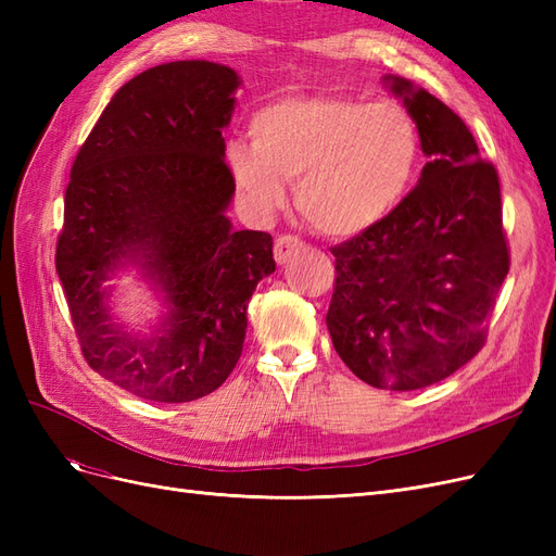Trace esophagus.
Wrapping results in <instances>:
<instances>
[{
  "mask_svg": "<svg viewBox=\"0 0 556 556\" xmlns=\"http://www.w3.org/2000/svg\"><path fill=\"white\" fill-rule=\"evenodd\" d=\"M304 248V241L301 239H296V237H280V239H276V245H274V257H276V262L278 264H285V262H290V257L292 255H296V252Z\"/></svg>",
  "mask_w": 556,
  "mask_h": 556,
  "instance_id": "34e87169",
  "label": "esophagus"
}]
</instances>
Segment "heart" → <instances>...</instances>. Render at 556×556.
<instances>
[{
  "label": "heart",
  "instance_id": "b5f03b06",
  "mask_svg": "<svg viewBox=\"0 0 556 556\" xmlns=\"http://www.w3.org/2000/svg\"><path fill=\"white\" fill-rule=\"evenodd\" d=\"M250 146L231 141L227 166L260 211L285 201L327 237H357L394 213L413 188L419 131L396 102L345 94L282 97L250 121Z\"/></svg>",
  "mask_w": 556,
  "mask_h": 556
}]
</instances>
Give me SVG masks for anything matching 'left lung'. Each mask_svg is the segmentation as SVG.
I'll use <instances>...</instances> for the list:
<instances>
[{
	"label": "left lung",
	"mask_w": 556,
	"mask_h": 556,
	"mask_svg": "<svg viewBox=\"0 0 556 556\" xmlns=\"http://www.w3.org/2000/svg\"><path fill=\"white\" fill-rule=\"evenodd\" d=\"M382 83L413 115L429 162L394 213L331 248L327 329L359 380L410 392L478 355L510 257L498 176L466 123L408 78Z\"/></svg>",
	"instance_id": "1"
}]
</instances>
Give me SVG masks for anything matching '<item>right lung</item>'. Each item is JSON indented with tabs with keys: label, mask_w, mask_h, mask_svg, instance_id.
I'll return each instance as SVG.
<instances>
[{
	"label": "right lung",
	"mask_w": 556,
	"mask_h": 556,
	"mask_svg": "<svg viewBox=\"0 0 556 556\" xmlns=\"http://www.w3.org/2000/svg\"><path fill=\"white\" fill-rule=\"evenodd\" d=\"M241 76L208 60L153 66L115 92L78 150L55 266L86 362L148 401L215 392L237 366L248 301L276 271L266 231L231 227L225 164ZM137 270L163 306L134 330L112 311L117 273Z\"/></svg>",
	"instance_id": "right-lung-1"
}]
</instances>
